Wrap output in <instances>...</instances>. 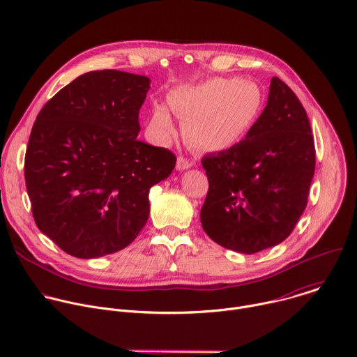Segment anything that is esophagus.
Segmentation results:
<instances>
[{"mask_svg":"<svg viewBox=\"0 0 357 357\" xmlns=\"http://www.w3.org/2000/svg\"><path fill=\"white\" fill-rule=\"evenodd\" d=\"M193 167V162L186 160L185 157H178L176 160V169L178 171H185V169H189Z\"/></svg>","mask_w":357,"mask_h":357,"instance_id":"obj_1","label":"esophagus"}]
</instances>
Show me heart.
<instances>
[{"instance_id": "heart-1", "label": "heart", "mask_w": 357, "mask_h": 357, "mask_svg": "<svg viewBox=\"0 0 357 357\" xmlns=\"http://www.w3.org/2000/svg\"><path fill=\"white\" fill-rule=\"evenodd\" d=\"M167 102L183 121L185 137L193 146L222 151L251 132L261 113L262 92L252 81L213 77L172 89ZM150 129L161 140L172 136L174 122L164 105L153 106Z\"/></svg>"}]
</instances>
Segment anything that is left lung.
I'll return each instance as SVG.
<instances>
[{"label": "left lung", "instance_id": "1", "mask_svg": "<svg viewBox=\"0 0 357 357\" xmlns=\"http://www.w3.org/2000/svg\"><path fill=\"white\" fill-rule=\"evenodd\" d=\"M202 165L208 192L200 221L214 243L247 255L283 243L307 206L315 171L310 121L296 93L273 77L247 137Z\"/></svg>", "mask_w": 357, "mask_h": 357}]
</instances>
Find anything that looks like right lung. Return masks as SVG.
<instances>
[{
	"label": "right lung",
	"instance_id": "obj_1",
	"mask_svg": "<svg viewBox=\"0 0 357 357\" xmlns=\"http://www.w3.org/2000/svg\"><path fill=\"white\" fill-rule=\"evenodd\" d=\"M150 78L91 71L60 89L39 112L25 182L38 228L64 252L100 258L135 241L150 214L151 186L176 157L137 140Z\"/></svg>",
	"mask_w": 357,
	"mask_h": 357
}]
</instances>
